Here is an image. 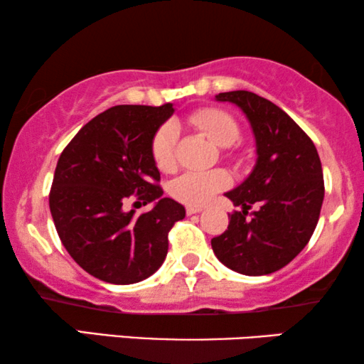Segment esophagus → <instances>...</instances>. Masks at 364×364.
Here are the masks:
<instances>
[{
    "mask_svg": "<svg viewBox=\"0 0 364 364\" xmlns=\"http://www.w3.org/2000/svg\"><path fill=\"white\" fill-rule=\"evenodd\" d=\"M202 210H203V207H192V205H187L186 207L187 215H193V213H200Z\"/></svg>",
    "mask_w": 364,
    "mask_h": 364,
    "instance_id": "obj_1",
    "label": "esophagus"
}]
</instances>
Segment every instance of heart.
Wrapping results in <instances>:
<instances>
[{"instance_id":"1","label":"heart","mask_w":364,"mask_h":364,"mask_svg":"<svg viewBox=\"0 0 364 364\" xmlns=\"http://www.w3.org/2000/svg\"><path fill=\"white\" fill-rule=\"evenodd\" d=\"M193 126L205 132L218 146H232L240 137V126L232 114L217 107H205L188 119ZM151 154L156 166L164 172L177 166V127L172 122L162 124L154 132ZM230 186V176L223 168L215 171H187L168 183V192L186 205L198 207L207 203L215 193Z\"/></svg>"}]
</instances>
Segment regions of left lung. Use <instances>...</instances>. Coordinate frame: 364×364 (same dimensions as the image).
Listing matches in <instances>:
<instances>
[{
	"instance_id": "obj_1",
	"label": "left lung",
	"mask_w": 364,
	"mask_h": 364,
	"mask_svg": "<svg viewBox=\"0 0 364 364\" xmlns=\"http://www.w3.org/2000/svg\"><path fill=\"white\" fill-rule=\"evenodd\" d=\"M215 99L245 112L258 159L247 181L225 193L242 210L228 213L227 230L212 238L213 253L242 275H268L288 265L315 232L325 197L320 156L305 131L268 99L250 91Z\"/></svg>"
}]
</instances>
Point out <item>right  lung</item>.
I'll list each match as a JSON object with an SVG mask.
<instances>
[{"mask_svg": "<svg viewBox=\"0 0 364 364\" xmlns=\"http://www.w3.org/2000/svg\"><path fill=\"white\" fill-rule=\"evenodd\" d=\"M164 106H114L91 119L64 147L54 171L49 208L73 260L114 285L146 280L166 260L168 232L186 208L162 197L151 154L154 132L172 116ZM134 196L152 211L125 210Z\"/></svg>", "mask_w": 364, "mask_h": 364, "instance_id": "obj_1", "label": "right lung"}]
</instances>
